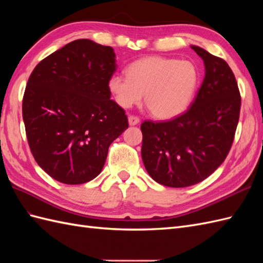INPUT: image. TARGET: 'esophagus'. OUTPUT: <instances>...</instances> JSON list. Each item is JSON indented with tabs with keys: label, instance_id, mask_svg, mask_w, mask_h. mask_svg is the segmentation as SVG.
Returning a JSON list of instances; mask_svg holds the SVG:
<instances>
[{
	"label": "esophagus",
	"instance_id": "obj_1",
	"mask_svg": "<svg viewBox=\"0 0 263 263\" xmlns=\"http://www.w3.org/2000/svg\"><path fill=\"white\" fill-rule=\"evenodd\" d=\"M139 122H140V119H139L138 116H133V115L128 116V124L130 125H137L139 124Z\"/></svg>",
	"mask_w": 263,
	"mask_h": 263
}]
</instances>
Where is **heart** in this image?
<instances>
[{"label":"heart","mask_w":263,"mask_h":263,"mask_svg":"<svg viewBox=\"0 0 263 263\" xmlns=\"http://www.w3.org/2000/svg\"><path fill=\"white\" fill-rule=\"evenodd\" d=\"M198 81V69L190 61L146 57L128 65L126 76H111L108 89L123 108L139 104L144 95V104L153 116L171 120L191 104Z\"/></svg>","instance_id":"heart-1"}]
</instances>
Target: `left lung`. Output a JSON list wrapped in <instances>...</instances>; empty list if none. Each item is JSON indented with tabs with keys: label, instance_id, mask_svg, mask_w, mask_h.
<instances>
[{
	"label": "left lung",
	"instance_id": "left-lung-1",
	"mask_svg": "<svg viewBox=\"0 0 263 263\" xmlns=\"http://www.w3.org/2000/svg\"><path fill=\"white\" fill-rule=\"evenodd\" d=\"M203 60L205 76L185 113L166 122L141 124V156L148 174L170 187L194 185L225 160L241 108L237 82L224 60L192 45Z\"/></svg>",
	"mask_w": 263,
	"mask_h": 263
}]
</instances>
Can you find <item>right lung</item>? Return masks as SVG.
Instances as JSON below:
<instances>
[{
    "instance_id": "obj_1",
    "label": "right lung",
    "mask_w": 263,
    "mask_h": 263,
    "mask_svg": "<svg viewBox=\"0 0 263 263\" xmlns=\"http://www.w3.org/2000/svg\"><path fill=\"white\" fill-rule=\"evenodd\" d=\"M115 58L109 46L77 39L31 72L22 100L26 135L33 158L54 180H93L110 143L128 127L108 89Z\"/></svg>"
}]
</instances>
